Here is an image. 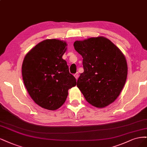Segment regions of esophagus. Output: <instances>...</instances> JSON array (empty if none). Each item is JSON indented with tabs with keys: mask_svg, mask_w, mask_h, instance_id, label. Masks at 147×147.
I'll return each mask as SVG.
<instances>
[{
	"mask_svg": "<svg viewBox=\"0 0 147 147\" xmlns=\"http://www.w3.org/2000/svg\"><path fill=\"white\" fill-rule=\"evenodd\" d=\"M74 76L75 78L76 79H78V78H79V73H76V74H74Z\"/></svg>",
	"mask_w": 147,
	"mask_h": 147,
	"instance_id": "obj_1",
	"label": "esophagus"
}]
</instances>
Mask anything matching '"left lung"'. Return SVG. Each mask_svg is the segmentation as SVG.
Listing matches in <instances>:
<instances>
[{
    "instance_id": "8db88e82",
    "label": "left lung",
    "mask_w": 147,
    "mask_h": 147,
    "mask_svg": "<svg viewBox=\"0 0 147 147\" xmlns=\"http://www.w3.org/2000/svg\"><path fill=\"white\" fill-rule=\"evenodd\" d=\"M82 55L84 72L77 86L86 101L102 108L114 101L123 88L127 74L124 55L106 38H90L74 42Z\"/></svg>"
}]
</instances>
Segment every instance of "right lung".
<instances>
[{
  "label": "right lung",
  "instance_id": "add662e5",
  "mask_svg": "<svg viewBox=\"0 0 147 147\" xmlns=\"http://www.w3.org/2000/svg\"><path fill=\"white\" fill-rule=\"evenodd\" d=\"M67 43L56 39L46 40L25 56L22 66L24 83L38 105L54 111L63 105L68 90L76 85L62 55Z\"/></svg>",
  "mask_w": 147,
  "mask_h": 147
}]
</instances>
